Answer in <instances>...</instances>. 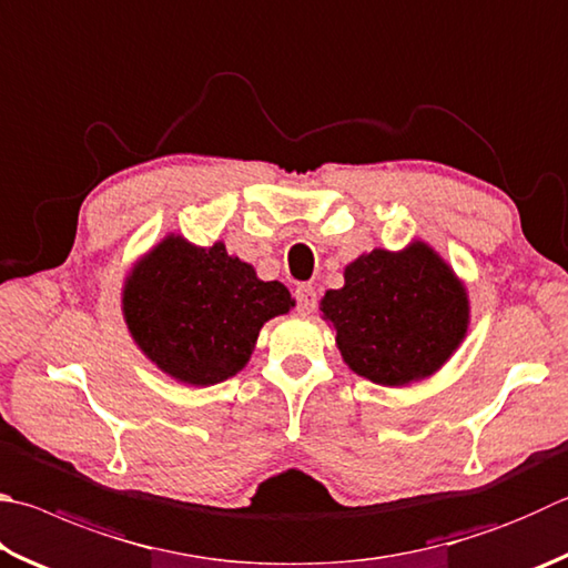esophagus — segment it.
<instances>
[{
	"instance_id": "1",
	"label": "esophagus",
	"mask_w": 568,
	"mask_h": 568,
	"mask_svg": "<svg viewBox=\"0 0 568 568\" xmlns=\"http://www.w3.org/2000/svg\"><path fill=\"white\" fill-rule=\"evenodd\" d=\"M295 305H297V313L303 315H311L317 305V293L313 285H297L295 287Z\"/></svg>"
}]
</instances>
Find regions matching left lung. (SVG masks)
Segmentation results:
<instances>
[{
  "label": "left lung",
  "mask_w": 568,
  "mask_h": 568,
  "mask_svg": "<svg viewBox=\"0 0 568 568\" xmlns=\"http://www.w3.org/2000/svg\"><path fill=\"white\" fill-rule=\"evenodd\" d=\"M323 315L357 375L402 387L429 377L467 333V293L425 243L373 251L345 267V287L327 291Z\"/></svg>",
  "instance_id": "obj_1"
}]
</instances>
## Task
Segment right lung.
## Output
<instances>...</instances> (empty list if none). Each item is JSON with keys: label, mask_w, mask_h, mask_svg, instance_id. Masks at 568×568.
Wrapping results in <instances>:
<instances>
[{"label": "right lung", "mask_w": 568, "mask_h": 568, "mask_svg": "<svg viewBox=\"0 0 568 568\" xmlns=\"http://www.w3.org/2000/svg\"><path fill=\"white\" fill-rule=\"evenodd\" d=\"M291 305L283 283L257 281L223 243L205 251L173 235L143 257L123 291V313L143 353L199 387L241 373L265 320Z\"/></svg>", "instance_id": "add662e5"}]
</instances>
